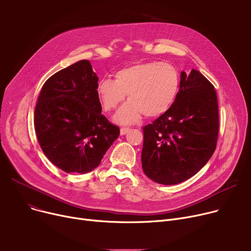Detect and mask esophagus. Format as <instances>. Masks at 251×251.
Instances as JSON below:
<instances>
[{
  "mask_svg": "<svg viewBox=\"0 0 251 251\" xmlns=\"http://www.w3.org/2000/svg\"><path fill=\"white\" fill-rule=\"evenodd\" d=\"M129 131H130V128H127V127H122V128L120 129V133H121V135H124V134L128 133Z\"/></svg>",
  "mask_w": 251,
  "mask_h": 251,
  "instance_id": "obj_1",
  "label": "esophagus"
}]
</instances>
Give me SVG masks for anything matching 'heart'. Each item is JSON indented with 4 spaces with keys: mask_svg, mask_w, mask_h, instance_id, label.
<instances>
[{
    "mask_svg": "<svg viewBox=\"0 0 251 251\" xmlns=\"http://www.w3.org/2000/svg\"><path fill=\"white\" fill-rule=\"evenodd\" d=\"M180 88V73L165 62H137L118 70L115 80L98 82L97 95L105 112H112L126 98L130 100L116 116L121 124H132L142 114L150 118L165 114L175 102Z\"/></svg>",
    "mask_w": 251,
    "mask_h": 251,
    "instance_id": "heart-1",
    "label": "heart"
}]
</instances>
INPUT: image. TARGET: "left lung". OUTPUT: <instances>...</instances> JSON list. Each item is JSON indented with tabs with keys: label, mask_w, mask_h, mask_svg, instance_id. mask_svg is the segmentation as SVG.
I'll return each instance as SVG.
<instances>
[{
	"label": "left lung",
	"mask_w": 251,
	"mask_h": 251,
	"mask_svg": "<svg viewBox=\"0 0 251 251\" xmlns=\"http://www.w3.org/2000/svg\"><path fill=\"white\" fill-rule=\"evenodd\" d=\"M219 128L215 86L197 70L182 72L172 107L143 127L144 174L165 185L191 178L212 157Z\"/></svg>",
	"instance_id": "left-lung-1"
}]
</instances>
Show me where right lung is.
<instances>
[{
	"mask_svg": "<svg viewBox=\"0 0 251 251\" xmlns=\"http://www.w3.org/2000/svg\"><path fill=\"white\" fill-rule=\"evenodd\" d=\"M99 77L88 60L51 75L42 87L34 111V129L48 159L66 173L96 169L120 134L101 114Z\"/></svg>",
	"mask_w": 251,
	"mask_h": 251,
	"instance_id": "add662e5",
	"label": "right lung"
}]
</instances>
